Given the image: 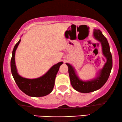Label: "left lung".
<instances>
[{"label": "left lung", "instance_id": "8db88e82", "mask_svg": "<svg viewBox=\"0 0 122 122\" xmlns=\"http://www.w3.org/2000/svg\"><path fill=\"white\" fill-rule=\"evenodd\" d=\"M93 36L101 43L103 54L107 59L103 67L101 70L97 77L90 81H83L77 76L74 68L69 63H66L68 67V73L72 86L77 91L81 93H90L101 88L108 79L112 68V56L107 39L100 30L95 29Z\"/></svg>", "mask_w": 122, "mask_h": 122}]
</instances>
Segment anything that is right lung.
<instances>
[{
    "mask_svg": "<svg viewBox=\"0 0 122 122\" xmlns=\"http://www.w3.org/2000/svg\"><path fill=\"white\" fill-rule=\"evenodd\" d=\"M21 40L15 45L12 52V57L10 62L11 73L16 85L24 93L31 97H43L50 93L54 88L55 80L59 71L60 66L62 62H60L54 65L49 71L40 77L28 79L22 77L17 72L15 62V51Z\"/></svg>",
    "mask_w": 122,
    "mask_h": 122,
    "instance_id": "1",
    "label": "right lung"
}]
</instances>
